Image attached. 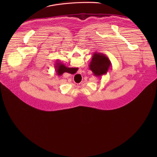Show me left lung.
Returning a JSON list of instances; mask_svg holds the SVG:
<instances>
[{
	"label": "left lung",
	"instance_id": "8db88e82",
	"mask_svg": "<svg viewBox=\"0 0 157 157\" xmlns=\"http://www.w3.org/2000/svg\"><path fill=\"white\" fill-rule=\"evenodd\" d=\"M110 65V61L106 55L95 52L93 55L89 68L96 76L100 77L107 74Z\"/></svg>",
	"mask_w": 157,
	"mask_h": 157
}]
</instances>
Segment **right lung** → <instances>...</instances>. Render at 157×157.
I'll return each instance as SVG.
<instances>
[{
  "instance_id": "add662e5",
  "label": "right lung",
  "mask_w": 157,
  "mask_h": 157,
  "mask_svg": "<svg viewBox=\"0 0 157 157\" xmlns=\"http://www.w3.org/2000/svg\"><path fill=\"white\" fill-rule=\"evenodd\" d=\"M55 68L56 70V72L58 76L62 75L64 73H73L74 71H75V68H68L64 64L61 63V62L57 61L56 63L55 64Z\"/></svg>"
}]
</instances>
